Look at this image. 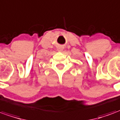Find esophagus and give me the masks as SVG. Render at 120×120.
<instances>
[{
	"mask_svg": "<svg viewBox=\"0 0 120 120\" xmlns=\"http://www.w3.org/2000/svg\"><path fill=\"white\" fill-rule=\"evenodd\" d=\"M64 50V48H63L62 47H58L57 49V51L58 52H62Z\"/></svg>",
	"mask_w": 120,
	"mask_h": 120,
	"instance_id": "34e87169",
	"label": "esophagus"
}]
</instances>
